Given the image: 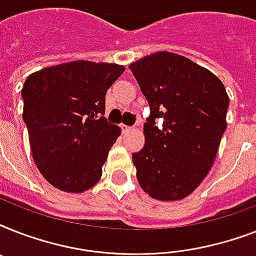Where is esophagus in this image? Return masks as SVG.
Returning <instances> with one entry per match:
<instances>
[{
	"instance_id": "34e87169",
	"label": "esophagus",
	"mask_w": 256,
	"mask_h": 256,
	"mask_svg": "<svg viewBox=\"0 0 256 256\" xmlns=\"http://www.w3.org/2000/svg\"><path fill=\"white\" fill-rule=\"evenodd\" d=\"M120 128H122V132H124V134H126V132H132L134 128H132V126H126V124H120Z\"/></svg>"
}]
</instances>
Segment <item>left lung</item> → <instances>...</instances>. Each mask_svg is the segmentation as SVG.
Segmentation results:
<instances>
[{"mask_svg":"<svg viewBox=\"0 0 256 256\" xmlns=\"http://www.w3.org/2000/svg\"><path fill=\"white\" fill-rule=\"evenodd\" d=\"M128 69L150 106L144 146L132 154L138 182L160 200L186 198L214 164L227 126L226 88L210 70L168 52L146 56Z\"/></svg>","mask_w":256,"mask_h":256,"instance_id":"1","label":"left lung"}]
</instances>
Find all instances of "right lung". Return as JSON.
<instances>
[{
  "mask_svg": "<svg viewBox=\"0 0 256 256\" xmlns=\"http://www.w3.org/2000/svg\"><path fill=\"white\" fill-rule=\"evenodd\" d=\"M124 72L116 64L74 61L30 74L24 122L34 162L58 190L84 192L102 175L120 128L104 118V96Z\"/></svg>",
  "mask_w": 256,
  "mask_h": 256,
  "instance_id": "1",
  "label": "right lung"
}]
</instances>
